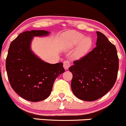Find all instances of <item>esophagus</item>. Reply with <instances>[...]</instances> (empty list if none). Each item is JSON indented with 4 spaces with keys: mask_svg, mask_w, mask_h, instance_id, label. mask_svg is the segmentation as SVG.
<instances>
[{
    "mask_svg": "<svg viewBox=\"0 0 126 126\" xmlns=\"http://www.w3.org/2000/svg\"><path fill=\"white\" fill-rule=\"evenodd\" d=\"M63 65H64V67L65 70L69 69V67L70 66V61H68V60H66V61H64V62H63Z\"/></svg>",
    "mask_w": 126,
    "mask_h": 126,
    "instance_id": "obj_1",
    "label": "esophagus"
}]
</instances>
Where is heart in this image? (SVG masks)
I'll return each instance as SVG.
<instances>
[{"label":"heart","instance_id":"heart-1","mask_svg":"<svg viewBox=\"0 0 126 126\" xmlns=\"http://www.w3.org/2000/svg\"><path fill=\"white\" fill-rule=\"evenodd\" d=\"M65 39L66 47H72L79 43L75 51V56L77 57L83 56L90 48L92 41L90 37H83V34L79 32H69L64 35Z\"/></svg>","mask_w":126,"mask_h":126}]
</instances>
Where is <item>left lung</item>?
I'll list each match as a JSON object with an SVG mask.
<instances>
[{
    "label": "left lung",
    "instance_id": "8db88e82",
    "mask_svg": "<svg viewBox=\"0 0 126 126\" xmlns=\"http://www.w3.org/2000/svg\"><path fill=\"white\" fill-rule=\"evenodd\" d=\"M96 46L69 68L72 74L71 88L75 96L92 101L106 94L118 77L117 50L106 36L96 32Z\"/></svg>",
    "mask_w": 126,
    "mask_h": 126
}]
</instances>
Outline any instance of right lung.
I'll return each instance as SVG.
<instances>
[{
    "mask_svg": "<svg viewBox=\"0 0 126 126\" xmlns=\"http://www.w3.org/2000/svg\"><path fill=\"white\" fill-rule=\"evenodd\" d=\"M49 34L45 30L20 33L11 43L6 59V70L12 88L28 101H42L50 95L56 78L65 72L62 62L51 64L37 57L30 48L34 36Z\"/></svg>",
    "mask_w": 126,
    "mask_h": 126,
    "instance_id": "add662e5",
    "label": "right lung"
}]
</instances>
